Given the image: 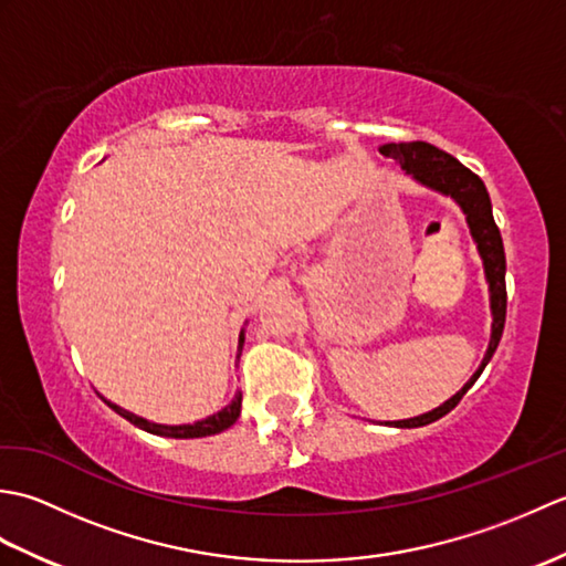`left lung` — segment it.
Here are the masks:
<instances>
[{"label":"left lung","mask_w":566,"mask_h":566,"mask_svg":"<svg viewBox=\"0 0 566 566\" xmlns=\"http://www.w3.org/2000/svg\"><path fill=\"white\" fill-rule=\"evenodd\" d=\"M379 153L384 158H391L401 165L406 175H411L416 182L430 187L438 195H444L460 203V209L467 216L469 233H472L479 255L484 260V274L489 282V294H491V340L489 350L482 359V365L472 375L464 387L457 391L452 399L444 401L442 406L432 408V411L408 418V420H394L389 426L396 428H420L428 426L432 420L448 416L452 408L462 401V396L472 389V384L482 375L489 359L494 357L499 340L503 335V326H506V252H503V240L499 233V226L494 221V213H491V199L482 179H479L469 167H464L460 160L452 158L450 153H444L430 143L413 140V143H387L381 146Z\"/></svg>","instance_id":"left-lung-1"}]
</instances>
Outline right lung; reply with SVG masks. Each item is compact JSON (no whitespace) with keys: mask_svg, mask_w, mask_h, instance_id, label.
<instances>
[{"mask_svg":"<svg viewBox=\"0 0 566 566\" xmlns=\"http://www.w3.org/2000/svg\"><path fill=\"white\" fill-rule=\"evenodd\" d=\"M243 343H245V331H240L238 347H243ZM240 401H243V394L238 391L235 399L228 403L226 408H221L219 413H213V416L203 418V420H197V423H191V426H160V423H150V420H146V418L124 411L122 406H116L112 401H106V403H109L118 416H124L126 420H130V423L143 428L146 432H153V436H163V438H207V436H216V432H223L226 428H231L235 423L238 416H240Z\"/></svg>","mask_w":566,"mask_h":566,"instance_id":"add662e5","label":"right lung"}]
</instances>
